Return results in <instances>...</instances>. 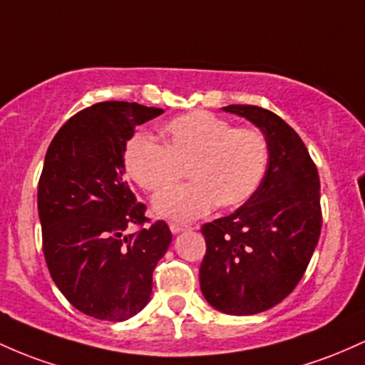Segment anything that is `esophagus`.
I'll return each mask as SVG.
<instances>
[{
	"instance_id": "1",
	"label": "esophagus",
	"mask_w": 365,
	"mask_h": 365,
	"mask_svg": "<svg viewBox=\"0 0 365 365\" xmlns=\"http://www.w3.org/2000/svg\"><path fill=\"white\" fill-rule=\"evenodd\" d=\"M186 229H190V226H186V224H179V222H172L170 224V231L174 232V235L186 231Z\"/></svg>"
}]
</instances>
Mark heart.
<instances>
[{
	"mask_svg": "<svg viewBox=\"0 0 365 365\" xmlns=\"http://www.w3.org/2000/svg\"><path fill=\"white\" fill-rule=\"evenodd\" d=\"M163 146L145 134L124 145L122 165L129 179L150 193L171 185L188 167L194 182L155 196L158 215L193 220L217 205L236 208L259 191L269 169V143L255 128H232L226 118L193 110L162 125Z\"/></svg>",
	"mask_w": 365,
	"mask_h": 365,
	"instance_id": "b5f03b06",
	"label": "heart"
}]
</instances>
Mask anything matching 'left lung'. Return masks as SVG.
I'll return each mask as SVG.
<instances>
[{
	"mask_svg": "<svg viewBox=\"0 0 365 365\" xmlns=\"http://www.w3.org/2000/svg\"><path fill=\"white\" fill-rule=\"evenodd\" d=\"M224 110L264 133L271 158L247 203L202 226L200 288L220 312L252 315L284 300L304 277L321 236V181L302 138L279 115L255 105Z\"/></svg>",
	"mask_w": 365,
	"mask_h": 365,
	"instance_id": "left-lung-1",
	"label": "left lung"
}]
</instances>
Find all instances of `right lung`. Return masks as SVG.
Wrapping results in <instances>:
<instances>
[{
    "mask_svg": "<svg viewBox=\"0 0 365 365\" xmlns=\"http://www.w3.org/2000/svg\"><path fill=\"white\" fill-rule=\"evenodd\" d=\"M162 108L101 101L68 118L53 138L38 186L43 253L51 279L77 310L118 322L150 302L153 271L172 241L150 222L124 179L122 151L134 128ZM129 225L140 229L124 235Z\"/></svg>",
    "mask_w": 365,
    "mask_h": 365,
    "instance_id": "obj_1",
    "label": "right lung"
}]
</instances>
